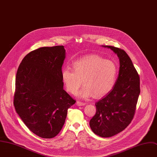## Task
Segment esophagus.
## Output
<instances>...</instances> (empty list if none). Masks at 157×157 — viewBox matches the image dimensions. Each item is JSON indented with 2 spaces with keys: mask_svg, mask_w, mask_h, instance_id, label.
Segmentation results:
<instances>
[{
  "mask_svg": "<svg viewBox=\"0 0 157 157\" xmlns=\"http://www.w3.org/2000/svg\"><path fill=\"white\" fill-rule=\"evenodd\" d=\"M76 104H77V106H83V105H85V103L82 102V101H77Z\"/></svg>",
  "mask_w": 157,
  "mask_h": 157,
  "instance_id": "34e87169",
  "label": "esophagus"
}]
</instances>
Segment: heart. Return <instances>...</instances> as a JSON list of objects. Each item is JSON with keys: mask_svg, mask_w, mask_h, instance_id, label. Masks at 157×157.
Segmentation results:
<instances>
[{"mask_svg": "<svg viewBox=\"0 0 157 157\" xmlns=\"http://www.w3.org/2000/svg\"><path fill=\"white\" fill-rule=\"evenodd\" d=\"M73 69L66 67L62 71V79L67 90L75 94L83 83V87L78 95L87 98L94 95L101 97L114 87L117 69L114 62L90 55L82 57L72 64Z\"/></svg>", "mask_w": 157, "mask_h": 157, "instance_id": "1", "label": "heart"}]
</instances>
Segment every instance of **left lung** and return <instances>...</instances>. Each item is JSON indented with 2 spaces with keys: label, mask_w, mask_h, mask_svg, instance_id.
<instances>
[{
  "label": "left lung",
  "mask_w": 157,
  "mask_h": 157,
  "mask_svg": "<svg viewBox=\"0 0 157 157\" xmlns=\"http://www.w3.org/2000/svg\"><path fill=\"white\" fill-rule=\"evenodd\" d=\"M120 62L119 76L113 90L95 103L97 111L90 121L92 131L101 137H112L126 129L134 118L140 94V77L123 49L111 46Z\"/></svg>",
  "instance_id": "left-lung-1"
}]
</instances>
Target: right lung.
I'll return each instance as SVG.
<instances>
[{
    "mask_svg": "<svg viewBox=\"0 0 157 157\" xmlns=\"http://www.w3.org/2000/svg\"><path fill=\"white\" fill-rule=\"evenodd\" d=\"M64 46L43 47L23 59L15 78L13 105L27 128L36 136L52 139L61 131L68 109L76 101L63 89Z\"/></svg>",
    "mask_w": 157,
    "mask_h": 157,
    "instance_id": "add662e5",
    "label": "right lung"
}]
</instances>
